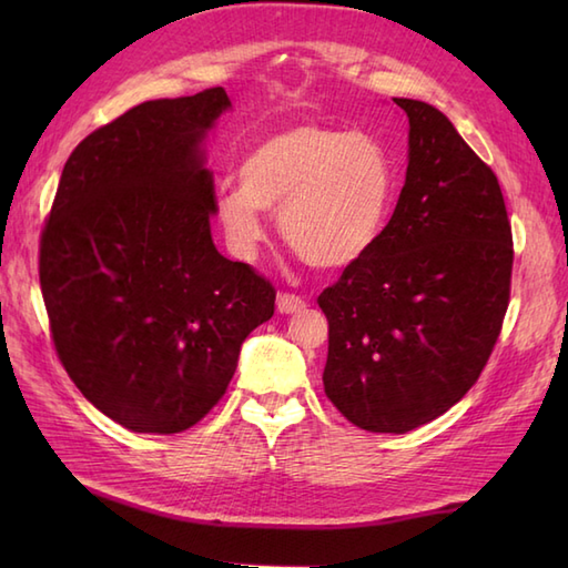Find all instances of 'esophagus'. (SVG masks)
I'll list each match as a JSON object with an SVG mask.
<instances>
[{"label": "esophagus", "instance_id": "esophagus-1", "mask_svg": "<svg viewBox=\"0 0 568 568\" xmlns=\"http://www.w3.org/2000/svg\"><path fill=\"white\" fill-rule=\"evenodd\" d=\"M275 307H277V312H281V315H297V312H303L307 307V303L303 297L283 293V295H277Z\"/></svg>", "mask_w": 568, "mask_h": 568}]
</instances>
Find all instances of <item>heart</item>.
<instances>
[{"label": "heart", "mask_w": 568, "mask_h": 568, "mask_svg": "<svg viewBox=\"0 0 568 568\" xmlns=\"http://www.w3.org/2000/svg\"><path fill=\"white\" fill-rule=\"evenodd\" d=\"M236 187L214 200V216L239 258H256L265 214H277L287 246L312 268L342 271L376 248L390 220L397 165L368 131L297 122L253 143Z\"/></svg>", "instance_id": "heart-1"}]
</instances>
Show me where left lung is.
<instances>
[{"label": "left lung", "instance_id": "1", "mask_svg": "<svg viewBox=\"0 0 568 568\" xmlns=\"http://www.w3.org/2000/svg\"><path fill=\"white\" fill-rule=\"evenodd\" d=\"M407 114V173L364 261L320 295L329 320L324 393L368 432L405 434L468 393L498 342L513 234L498 178L437 106Z\"/></svg>", "mask_w": 568, "mask_h": 568}]
</instances>
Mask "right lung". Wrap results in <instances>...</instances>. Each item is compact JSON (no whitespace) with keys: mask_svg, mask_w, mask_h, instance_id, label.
<instances>
[{"mask_svg":"<svg viewBox=\"0 0 568 568\" xmlns=\"http://www.w3.org/2000/svg\"><path fill=\"white\" fill-rule=\"evenodd\" d=\"M224 88L151 100L80 141L41 236L55 352L80 393L143 434L190 429L220 403L275 291L216 251L207 143Z\"/></svg>","mask_w":568,"mask_h":568,"instance_id":"1","label":"right lung"}]
</instances>
